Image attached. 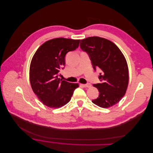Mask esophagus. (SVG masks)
<instances>
[{
	"instance_id": "1",
	"label": "esophagus",
	"mask_w": 153,
	"mask_h": 153,
	"mask_svg": "<svg viewBox=\"0 0 153 153\" xmlns=\"http://www.w3.org/2000/svg\"><path fill=\"white\" fill-rule=\"evenodd\" d=\"M82 85L84 87H87V88H89L91 87V84L88 83V84H82Z\"/></svg>"
}]
</instances>
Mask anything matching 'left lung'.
Wrapping results in <instances>:
<instances>
[{"label":"left lung","mask_w":153,"mask_h":153,"mask_svg":"<svg viewBox=\"0 0 153 153\" xmlns=\"http://www.w3.org/2000/svg\"><path fill=\"white\" fill-rule=\"evenodd\" d=\"M80 48L89 55L94 69L101 70V83L94 84L99 90L92 102L102 108H109L125 95L128 85V68L126 59L112 42L99 37L81 40Z\"/></svg>","instance_id":"1"}]
</instances>
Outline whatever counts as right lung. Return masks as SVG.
Here are the masks:
<instances>
[{"instance_id":"add662e5","label":"right lung","mask_w":153,"mask_h":153,"mask_svg":"<svg viewBox=\"0 0 153 153\" xmlns=\"http://www.w3.org/2000/svg\"><path fill=\"white\" fill-rule=\"evenodd\" d=\"M80 40L56 38L42 45L34 53L29 68V80L34 93L45 105L58 108L68 104L78 83L58 78L65 65L66 54L78 48Z\"/></svg>"}]
</instances>
